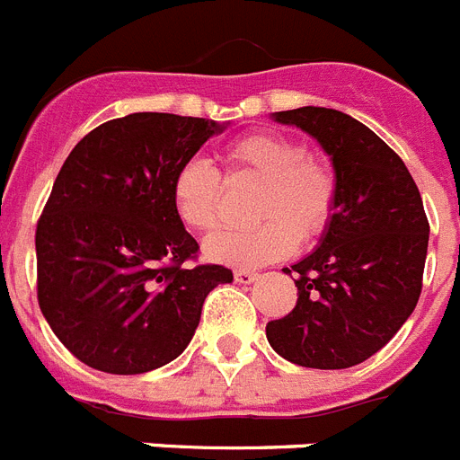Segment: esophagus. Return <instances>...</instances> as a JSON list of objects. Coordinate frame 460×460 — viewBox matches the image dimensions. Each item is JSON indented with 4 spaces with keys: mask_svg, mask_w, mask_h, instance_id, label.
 I'll return each instance as SVG.
<instances>
[{
    "mask_svg": "<svg viewBox=\"0 0 460 460\" xmlns=\"http://www.w3.org/2000/svg\"><path fill=\"white\" fill-rule=\"evenodd\" d=\"M258 279L256 272H251V270H234V281L237 284H253Z\"/></svg>",
    "mask_w": 460,
    "mask_h": 460,
    "instance_id": "obj_1",
    "label": "esophagus"
}]
</instances>
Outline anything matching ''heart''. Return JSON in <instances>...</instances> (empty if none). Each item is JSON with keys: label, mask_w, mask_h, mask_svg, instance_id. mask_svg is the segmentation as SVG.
<instances>
[{"label": "heart", "mask_w": 460, "mask_h": 460, "mask_svg": "<svg viewBox=\"0 0 460 460\" xmlns=\"http://www.w3.org/2000/svg\"><path fill=\"white\" fill-rule=\"evenodd\" d=\"M226 176L258 179L253 216L261 223L214 234L204 253L233 268H261L312 242L328 230L340 198L331 164L312 158L305 141L281 132H249L223 151ZM172 204L183 226L209 233L221 221L223 179L207 160H183L172 176Z\"/></svg>", "instance_id": "heart-1"}]
</instances>
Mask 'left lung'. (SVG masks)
<instances>
[{
	"label": "left lung",
	"instance_id": "1",
	"mask_svg": "<svg viewBox=\"0 0 460 460\" xmlns=\"http://www.w3.org/2000/svg\"><path fill=\"white\" fill-rule=\"evenodd\" d=\"M319 141L340 198L319 246L284 268L297 305L265 332L279 356L302 367L344 370L367 360L410 319L421 296L428 218L419 188L386 141L325 107L277 111Z\"/></svg>",
	"mask_w": 460,
	"mask_h": 460
}]
</instances>
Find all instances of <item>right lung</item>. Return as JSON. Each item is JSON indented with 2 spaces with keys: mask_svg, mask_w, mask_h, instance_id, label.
<instances>
[{
  "mask_svg": "<svg viewBox=\"0 0 460 460\" xmlns=\"http://www.w3.org/2000/svg\"><path fill=\"white\" fill-rule=\"evenodd\" d=\"M216 120L129 113L78 141L37 223L43 319L81 363L141 375L174 360L195 335L204 297L230 284L223 265H195L198 242L172 204V176Z\"/></svg>",
  "mask_w": 460,
  "mask_h": 460,
  "instance_id": "obj_1",
  "label": "right lung"
}]
</instances>
